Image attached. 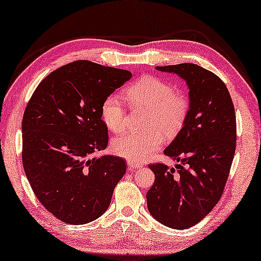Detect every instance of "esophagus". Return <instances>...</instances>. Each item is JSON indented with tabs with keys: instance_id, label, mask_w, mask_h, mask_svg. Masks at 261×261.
Wrapping results in <instances>:
<instances>
[{
	"instance_id": "34e87169",
	"label": "esophagus",
	"mask_w": 261,
	"mask_h": 261,
	"mask_svg": "<svg viewBox=\"0 0 261 261\" xmlns=\"http://www.w3.org/2000/svg\"><path fill=\"white\" fill-rule=\"evenodd\" d=\"M127 166H129V167L132 168V169H136V168L143 167V164H141V163H136V162H131V160H129V162H127Z\"/></svg>"
}]
</instances>
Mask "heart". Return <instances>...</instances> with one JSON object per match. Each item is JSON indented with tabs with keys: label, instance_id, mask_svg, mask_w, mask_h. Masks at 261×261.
I'll list each match as a JSON object with an SVG mask.
<instances>
[{
	"label": "heart",
	"instance_id": "obj_1",
	"mask_svg": "<svg viewBox=\"0 0 261 261\" xmlns=\"http://www.w3.org/2000/svg\"><path fill=\"white\" fill-rule=\"evenodd\" d=\"M125 95L130 107L146 111L141 134H125L115 138L112 150L131 162H143L157 151L164 143V137L174 138L185 124L190 113L186 96L176 93L174 85L159 77L148 75L126 88ZM101 116L112 132H121L126 124V111L121 99L110 94L104 98Z\"/></svg>",
	"mask_w": 261,
	"mask_h": 261
}]
</instances>
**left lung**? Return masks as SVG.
<instances>
[{
	"label": "left lung",
	"mask_w": 261,
	"mask_h": 261,
	"mask_svg": "<svg viewBox=\"0 0 261 261\" xmlns=\"http://www.w3.org/2000/svg\"><path fill=\"white\" fill-rule=\"evenodd\" d=\"M179 75L190 88V113L174 141L165 149L176 168L150 164L154 182L147 193L152 218L171 229H188L220 201L236 152L237 120L223 81L195 64L158 66Z\"/></svg>",
	"instance_id": "1"
}]
</instances>
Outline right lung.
<instances>
[{"label": "right lung", "instance_id": "add662e5", "mask_svg": "<svg viewBox=\"0 0 261 261\" xmlns=\"http://www.w3.org/2000/svg\"><path fill=\"white\" fill-rule=\"evenodd\" d=\"M131 71L76 60L45 77L22 119V163L37 198L57 219L84 224L108 210L125 174L121 157H93L109 143L104 98Z\"/></svg>", "mask_w": 261, "mask_h": 261}]
</instances>
